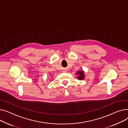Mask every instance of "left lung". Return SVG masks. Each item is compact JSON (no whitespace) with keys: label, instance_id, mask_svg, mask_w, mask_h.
Wrapping results in <instances>:
<instances>
[{"label":"left lung","instance_id":"left-lung-1","mask_svg":"<svg viewBox=\"0 0 128 128\" xmlns=\"http://www.w3.org/2000/svg\"><path fill=\"white\" fill-rule=\"evenodd\" d=\"M77 75V78L78 80H82L85 78V73L83 70H78L76 73Z\"/></svg>","mask_w":128,"mask_h":128}]
</instances>
